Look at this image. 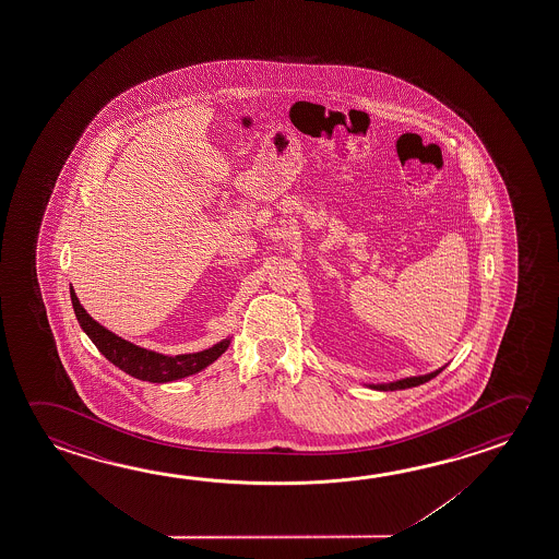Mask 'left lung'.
<instances>
[{
    "instance_id": "left-lung-1",
    "label": "left lung",
    "mask_w": 559,
    "mask_h": 559,
    "mask_svg": "<svg viewBox=\"0 0 559 559\" xmlns=\"http://www.w3.org/2000/svg\"><path fill=\"white\" fill-rule=\"evenodd\" d=\"M442 368H439V370H435V372H429V374L409 376V378H402V380H395V382H388V384L365 385H368V388H372V390H380V392H394V390H405V388H415V385L425 384V382H429V380H432L435 376L440 374V372H442Z\"/></svg>"
}]
</instances>
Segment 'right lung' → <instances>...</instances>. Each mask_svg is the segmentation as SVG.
<instances>
[{"label": "right lung", "instance_id": "1", "mask_svg": "<svg viewBox=\"0 0 559 559\" xmlns=\"http://www.w3.org/2000/svg\"><path fill=\"white\" fill-rule=\"evenodd\" d=\"M72 306H74L75 318L85 335L92 338L95 347L102 350L107 360L122 372L134 376L144 382L165 384L175 382L187 376L199 374L201 370L211 367L214 360H218L226 353L231 343V337L222 338L216 345L199 350V353H185V355H162L150 348L138 347L127 338L119 337L117 333L103 328L99 321L93 320L87 311L83 310L82 304L75 296V290L70 286Z\"/></svg>", "mask_w": 559, "mask_h": 559}]
</instances>
